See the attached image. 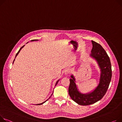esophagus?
<instances>
[{
	"mask_svg": "<svg viewBox=\"0 0 122 122\" xmlns=\"http://www.w3.org/2000/svg\"><path fill=\"white\" fill-rule=\"evenodd\" d=\"M65 75L66 76H68L70 72V70L69 69H66V70H65Z\"/></svg>",
	"mask_w": 122,
	"mask_h": 122,
	"instance_id": "esophagus-1",
	"label": "esophagus"
}]
</instances>
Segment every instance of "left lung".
Segmentation results:
<instances>
[{
    "label": "left lung",
    "mask_w": 122,
    "mask_h": 122,
    "mask_svg": "<svg viewBox=\"0 0 122 122\" xmlns=\"http://www.w3.org/2000/svg\"><path fill=\"white\" fill-rule=\"evenodd\" d=\"M91 42L93 47L90 57L96 62L100 71L98 85L90 92L83 93L79 90L74 75L71 76L70 79L69 95L73 101L81 105H90L101 100L107 90L112 76L111 62L107 53L99 44L94 41Z\"/></svg>",
    "instance_id": "8db88e82"
}]
</instances>
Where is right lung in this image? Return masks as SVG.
<instances>
[{
  "instance_id": "add662e5",
  "label": "right lung",
  "mask_w": 122,
  "mask_h": 122,
  "mask_svg": "<svg viewBox=\"0 0 122 122\" xmlns=\"http://www.w3.org/2000/svg\"><path fill=\"white\" fill-rule=\"evenodd\" d=\"M38 41V40H31V42H33V41ZM27 43H26V44H27ZM24 46H25V45H24L23 46H22V47H21V48H20V50H19V51L18 52V53H17V54H16V55H15V57H17V55H18L19 54V53H20V51H21V49H22V48H23V47ZM15 59L14 60V61H13V63H14V61H15ZM59 80H60V79H59V80H58L57 81V82H56V84H55V86H56V85L57 84V83H58V81H59ZM52 94H53V93H52ZM52 94H51V96H52ZM50 98H51V97H50V98H48V99L47 100H46V101L44 102H42V103H39V104H37L36 105H41V104H42L44 103H45V102H46V101H47V100H48V99H50Z\"/></svg>"
}]
</instances>
